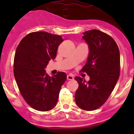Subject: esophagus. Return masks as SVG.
<instances>
[{
  "label": "esophagus",
  "instance_id": "34e87169",
  "mask_svg": "<svg viewBox=\"0 0 134 134\" xmlns=\"http://www.w3.org/2000/svg\"><path fill=\"white\" fill-rule=\"evenodd\" d=\"M67 80H73L74 76L71 75V74H69V75H67Z\"/></svg>",
  "mask_w": 134,
  "mask_h": 134
}]
</instances>
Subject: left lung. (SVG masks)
I'll return each mask as SVG.
<instances>
[{
	"label": "left lung",
	"instance_id": "obj_1",
	"mask_svg": "<svg viewBox=\"0 0 134 134\" xmlns=\"http://www.w3.org/2000/svg\"><path fill=\"white\" fill-rule=\"evenodd\" d=\"M83 39L89 46L88 60L81 71L86 72L89 81L75 77L79 83L75 101L85 110L97 109L106 102L114 89L120 73V55L116 42L105 32L90 30Z\"/></svg>",
	"mask_w": 134,
	"mask_h": 134
}]
</instances>
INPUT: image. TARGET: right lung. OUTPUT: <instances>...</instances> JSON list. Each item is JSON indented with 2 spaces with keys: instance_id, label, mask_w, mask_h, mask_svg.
<instances>
[{
  "instance_id": "right-lung-1",
  "label": "right lung",
  "mask_w": 134,
  "mask_h": 134,
  "mask_svg": "<svg viewBox=\"0 0 134 134\" xmlns=\"http://www.w3.org/2000/svg\"><path fill=\"white\" fill-rule=\"evenodd\" d=\"M60 35L33 32L22 39L16 50L14 75L21 94L26 103L39 111H48L55 106L60 88L67 79L65 72L53 76L45 67L56 56L62 42Z\"/></svg>"
}]
</instances>
